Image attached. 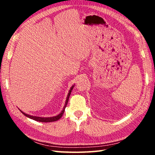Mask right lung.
Here are the masks:
<instances>
[{
    "label": "right lung",
    "instance_id": "1",
    "mask_svg": "<svg viewBox=\"0 0 155 155\" xmlns=\"http://www.w3.org/2000/svg\"><path fill=\"white\" fill-rule=\"evenodd\" d=\"M73 87H74V85L72 86V87H71V89H70V90L69 91V93H68V96H67V98H66V101H65V106L64 107V109H63V110L61 111V112L60 113V114L59 115H56V116H54V117H37V116H33V115H30L28 114H25V113H24L23 111H22L20 110V111L23 114H24L25 116H27L28 117H29V118L32 119V120H35V121H38V122H54V121H57V120H59L61 117H62L63 114H64V111H65V107H66L67 104H68V99H69V97H70V94H71V91L72 90Z\"/></svg>",
    "mask_w": 155,
    "mask_h": 155
}]
</instances>
